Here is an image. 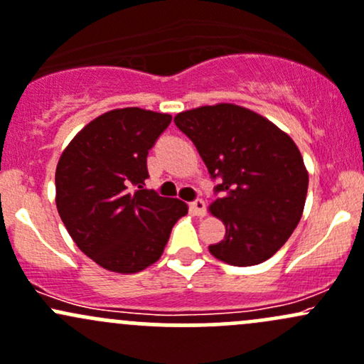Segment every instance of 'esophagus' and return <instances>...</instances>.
Returning a JSON list of instances; mask_svg holds the SVG:
<instances>
[{
	"label": "esophagus",
	"mask_w": 364,
	"mask_h": 364,
	"mask_svg": "<svg viewBox=\"0 0 364 364\" xmlns=\"http://www.w3.org/2000/svg\"><path fill=\"white\" fill-rule=\"evenodd\" d=\"M191 213L196 215V217H205L206 215V205L203 199H194L193 203H189Z\"/></svg>",
	"instance_id": "34e87169"
}]
</instances>
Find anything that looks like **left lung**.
<instances>
[{
  "label": "left lung",
  "mask_w": 364,
  "mask_h": 364,
  "mask_svg": "<svg viewBox=\"0 0 364 364\" xmlns=\"http://www.w3.org/2000/svg\"><path fill=\"white\" fill-rule=\"evenodd\" d=\"M213 181L210 212L225 224L215 259L248 267L288 241L306 205L309 175L295 142L271 121L234 104L205 105L175 116Z\"/></svg>",
  "instance_id": "obj_1"
}]
</instances>
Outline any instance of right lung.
<instances>
[{"mask_svg": "<svg viewBox=\"0 0 364 364\" xmlns=\"http://www.w3.org/2000/svg\"><path fill=\"white\" fill-rule=\"evenodd\" d=\"M171 116L114 109L71 140L55 171L57 210L77 248L104 269L132 274L161 257L186 203L146 189L147 154Z\"/></svg>", "mask_w": 364, "mask_h": 364, "instance_id": "obj_1", "label": "right lung"}]
</instances>
